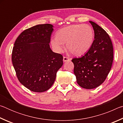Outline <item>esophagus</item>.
Here are the masks:
<instances>
[{
    "mask_svg": "<svg viewBox=\"0 0 123 123\" xmlns=\"http://www.w3.org/2000/svg\"><path fill=\"white\" fill-rule=\"evenodd\" d=\"M70 59H69V57H66V56H64L63 57V61L64 62H66V61H69Z\"/></svg>",
    "mask_w": 123,
    "mask_h": 123,
    "instance_id": "obj_1",
    "label": "esophagus"
}]
</instances>
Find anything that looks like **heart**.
I'll list each match as a JSON object with an SVG mask.
<instances>
[{
  "label": "heart",
  "mask_w": 123,
  "mask_h": 123,
  "mask_svg": "<svg viewBox=\"0 0 123 123\" xmlns=\"http://www.w3.org/2000/svg\"><path fill=\"white\" fill-rule=\"evenodd\" d=\"M94 32L88 24H73L59 29L50 43L57 53H61L66 43L68 50L73 55L80 56L88 51L93 45Z\"/></svg>",
  "instance_id": "heart-1"
}]
</instances>
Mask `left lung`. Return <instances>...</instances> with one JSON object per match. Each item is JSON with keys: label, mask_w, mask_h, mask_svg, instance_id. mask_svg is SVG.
Segmentation results:
<instances>
[{"label": "left lung", "mask_w": 123, "mask_h": 123, "mask_svg": "<svg viewBox=\"0 0 123 123\" xmlns=\"http://www.w3.org/2000/svg\"><path fill=\"white\" fill-rule=\"evenodd\" d=\"M94 31V40L89 50L81 57L74 58V73L79 86L93 89L103 84L111 69L113 48L109 35L104 29L89 21Z\"/></svg>", "instance_id": "obj_1"}]
</instances>
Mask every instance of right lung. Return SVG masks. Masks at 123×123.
Instances as JSON below:
<instances>
[{"label":"right lung","mask_w":123,"mask_h":123,"mask_svg":"<svg viewBox=\"0 0 123 123\" xmlns=\"http://www.w3.org/2000/svg\"><path fill=\"white\" fill-rule=\"evenodd\" d=\"M53 27L44 24L26 29L16 39L12 50V62L18 80L35 92L50 88L63 65L62 55L50 48Z\"/></svg>","instance_id":"right-lung-1"}]
</instances>
